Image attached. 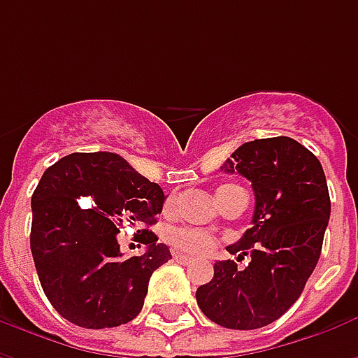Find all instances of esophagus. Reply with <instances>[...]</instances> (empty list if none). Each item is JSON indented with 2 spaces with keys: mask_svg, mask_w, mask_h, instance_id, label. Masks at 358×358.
I'll use <instances>...</instances> for the list:
<instances>
[{
  "mask_svg": "<svg viewBox=\"0 0 358 358\" xmlns=\"http://www.w3.org/2000/svg\"><path fill=\"white\" fill-rule=\"evenodd\" d=\"M174 261L180 264H189L192 263V257L184 255V253H174Z\"/></svg>",
  "mask_w": 358,
  "mask_h": 358,
  "instance_id": "obj_1",
  "label": "esophagus"
}]
</instances>
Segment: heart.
<instances>
[{"mask_svg":"<svg viewBox=\"0 0 358 358\" xmlns=\"http://www.w3.org/2000/svg\"><path fill=\"white\" fill-rule=\"evenodd\" d=\"M234 184H224V186H218L217 189V199H220L226 192H230ZM169 205H172V197H169ZM169 241H171L174 248L184 253H192V255H201L207 253L210 249L215 248V238L209 236L207 232L201 230H195V228H174L169 232Z\"/></svg>","mask_w":358,"mask_h":358,"instance_id":"obj_1","label":"heart"}]
</instances>
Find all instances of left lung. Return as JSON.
Listing matches in <instances>:
<instances>
[{
  "label": "left lung",
  "mask_w": 358,
  "mask_h": 358,
  "mask_svg": "<svg viewBox=\"0 0 358 358\" xmlns=\"http://www.w3.org/2000/svg\"><path fill=\"white\" fill-rule=\"evenodd\" d=\"M240 172L255 192L251 228L228 245L234 261L215 263V276L199 285L195 299L203 315L230 330H257L278 320L313 274L326 226L330 194L322 164L307 148L287 136L243 143L220 166Z\"/></svg>",
  "instance_id": "obj_1"
}]
</instances>
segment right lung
Here are the masks:
<instances>
[{"label": "right lung", "mask_w": 358, "mask_h": 358, "mask_svg": "<svg viewBox=\"0 0 358 358\" xmlns=\"http://www.w3.org/2000/svg\"><path fill=\"white\" fill-rule=\"evenodd\" d=\"M164 194L117 153H71L43 172L32 195L30 249L43 293L69 322L101 330L140 315L149 278L171 257L151 230L148 245L124 259L117 234L148 228Z\"/></svg>", "instance_id": "right-lung-1"}]
</instances>
